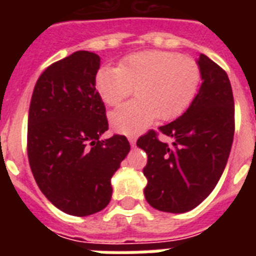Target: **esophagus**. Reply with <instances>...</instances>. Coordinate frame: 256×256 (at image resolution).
Here are the masks:
<instances>
[{
	"label": "esophagus",
	"instance_id": "1",
	"mask_svg": "<svg viewBox=\"0 0 256 256\" xmlns=\"http://www.w3.org/2000/svg\"><path fill=\"white\" fill-rule=\"evenodd\" d=\"M128 142H130V144H132V146H136V136H128Z\"/></svg>",
	"mask_w": 256,
	"mask_h": 256
}]
</instances>
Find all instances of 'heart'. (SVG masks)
<instances>
[{"label":"heart","mask_w":256,"mask_h":256,"mask_svg":"<svg viewBox=\"0 0 256 256\" xmlns=\"http://www.w3.org/2000/svg\"><path fill=\"white\" fill-rule=\"evenodd\" d=\"M198 62L172 52L144 50L130 54L120 68L104 66L96 74V88L106 104H116L136 86V100L120 104L108 114L116 132L134 136L160 116L170 120L194 100L200 85Z\"/></svg>","instance_id":"obj_1"}]
</instances>
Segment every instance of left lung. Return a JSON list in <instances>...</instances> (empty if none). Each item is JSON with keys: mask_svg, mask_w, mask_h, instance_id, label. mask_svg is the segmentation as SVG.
I'll return each instance as SVG.
<instances>
[{"mask_svg": "<svg viewBox=\"0 0 256 256\" xmlns=\"http://www.w3.org/2000/svg\"><path fill=\"white\" fill-rule=\"evenodd\" d=\"M202 85L186 112L160 134L172 140L160 142L156 132L136 140L148 154L144 168L148 184L144 198L156 210L180 214L200 204L222 176L234 140V96L226 72L200 54Z\"/></svg>", "mask_w": 256, "mask_h": 256, "instance_id": "obj_1", "label": "left lung"}]
</instances>
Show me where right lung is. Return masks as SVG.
I'll list each match as a JSON object with an SVG mask.
<instances>
[{
	"label": "right lung",
	"instance_id": "obj_1",
	"mask_svg": "<svg viewBox=\"0 0 256 256\" xmlns=\"http://www.w3.org/2000/svg\"><path fill=\"white\" fill-rule=\"evenodd\" d=\"M100 58L80 50L50 65L34 86L28 118V156L40 190L74 216L104 210L112 176L130 152L124 136H100L108 128L96 90Z\"/></svg>",
	"mask_w": 256,
	"mask_h": 256
}]
</instances>
